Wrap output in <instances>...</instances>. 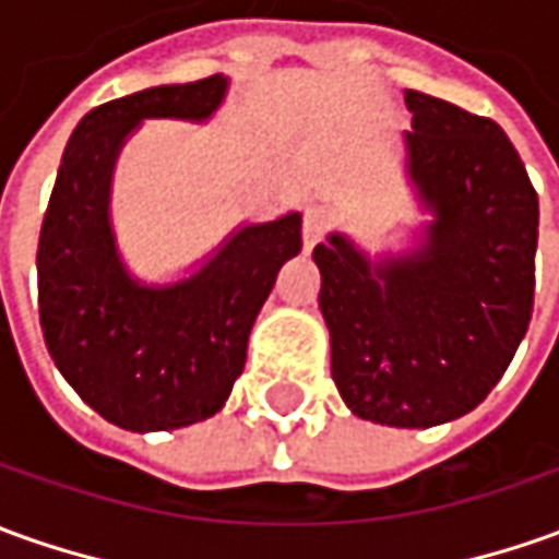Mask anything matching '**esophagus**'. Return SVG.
Returning <instances> with one entry per match:
<instances>
[{
    "instance_id": "1",
    "label": "esophagus",
    "mask_w": 559,
    "mask_h": 559,
    "mask_svg": "<svg viewBox=\"0 0 559 559\" xmlns=\"http://www.w3.org/2000/svg\"><path fill=\"white\" fill-rule=\"evenodd\" d=\"M324 229H328V214L321 207H309L306 216H302V241H306V250H311L321 241Z\"/></svg>"
}]
</instances>
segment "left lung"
Returning a JSON list of instances; mask_svg holds the SVG:
<instances>
[{"label":"left lung","instance_id":"obj_1","mask_svg":"<svg viewBox=\"0 0 559 559\" xmlns=\"http://www.w3.org/2000/svg\"><path fill=\"white\" fill-rule=\"evenodd\" d=\"M423 250L373 265L340 231L314 248L333 382L379 425L431 428L487 397L533 318L538 195L492 119L407 88Z\"/></svg>","mask_w":559,"mask_h":559}]
</instances>
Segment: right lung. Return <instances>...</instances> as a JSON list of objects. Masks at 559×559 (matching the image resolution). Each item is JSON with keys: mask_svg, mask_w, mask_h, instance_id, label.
<instances>
[{"mask_svg": "<svg viewBox=\"0 0 559 559\" xmlns=\"http://www.w3.org/2000/svg\"><path fill=\"white\" fill-rule=\"evenodd\" d=\"M223 75L136 91L91 109L60 158L39 235V321L57 370L106 423L168 431L223 409L278 269L302 248V216L245 226L192 278L136 284L109 229V177L143 119L201 121Z\"/></svg>", "mask_w": 559, "mask_h": 559, "instance_id": "obj_1", "label": "right lung"}]
</instances>
